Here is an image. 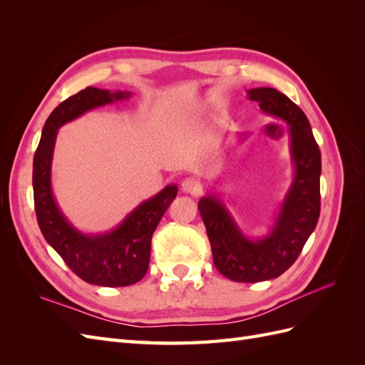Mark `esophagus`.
<instances>
[{
  "instance_id": "esophagus-1",
  "label": "esophagus",
  "mask_w": 365,
  "mask_h": 365,
  "mask_svg": "<svg viewBox=\"0 0 365 365\" xmlns=\"http://www.w3.org/2000/svg\"><path fill=\"white\" fill-rule=\"evenodd\" d=\"M197 189H200V185H197V181L193 180V178H185V180L181 182V190H182L184 193L195 195V193H197Z\"/></svg>"
}]
</instances>
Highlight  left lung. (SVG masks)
<instances>
[{
	"label": "left lung",
	"mask_w": 365,
	"mask_h": 365,
	"mask_svg": "<svg viewBox=\"0 0 365 365\" xmlns=\"http://www.w3.org/2000/svg\"><path fill=\"white\" fill-rule=\"evenodd\" d=\"M247 94L250 101L259 103L262 113L288 123L294 163L292 182L272 227L263 237H248L215 193L202 196L197 208L217 271L233 282L257 283L279 277L288 269L317 227L322 153L307 117L291 98L268 86L252 88Z\"/></svg>",
	"instance_id": "left-lung-1"
}]
</instances>
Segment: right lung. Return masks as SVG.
<instances>
[{"label":"right lung","instance_id":"add662e5","mask_svg":"<svg viewBox=\"0 0 365 365\" xmlns=\"http://www.w3.org/2000/svg\"><path fill=\"white\" fill-rule=\"evenodd\" d=\"M129 91L88 86L68 97L47 118L33 158V196L43 237L70 269L91 284L118 288L140 282L149 268L150 240L165 210L178 193L176 184L165 185L141 202L106 233L86 235L62 213L51 190V163L58 129L94 108L126 101Z\"/></svg>","mask_w":365,"mask_h":365}]
</instances>
